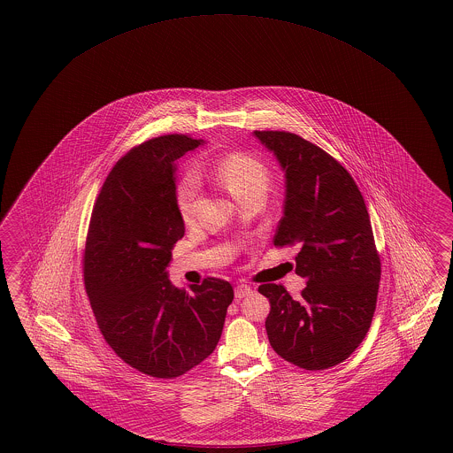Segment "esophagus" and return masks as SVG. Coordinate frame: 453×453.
<instances>
[{
	"instance_id": "1",
	"label": "esophagus",
	"mask_w": 453,
	"mask_h": 453,
	"mask_svg": "<svg viewBox=\"0 0 453 453\" xmlns=\"http://www.w3.org/2000/svg\"><path fill=\"white\" fill-rule=\"evenodd\" d=\"M250 292H252V288H249L247 284H239V286L235 288V290H234L235 299H244Z\"/></svg>"
}]
</instances>
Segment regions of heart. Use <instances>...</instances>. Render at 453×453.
Returning <instances> with one entry per match:
<instances>
[{
	"label": "heart",
	"mask_w": 453,
	"mask_h": 453,
	"mask_svg": "<svg viewBox=\"0 0 453 453\" xmlns=\"http://www.w3.org/2000/svg\"><path fill=\"white\" fill-rule=\"evenodd\" d=\"M216 176L220 184L233 194L237 201L249 194L267 191L269 171L257 157L246 152H231L216 165ZM201 182L196 171H186L176 186V206L184 220H191L199 199Z\"/></svg>",
	"instance_id": "1"
}]
</instances>
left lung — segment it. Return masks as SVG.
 Listing matches in <instances>:
<instances>
[{"label":"left lung","instance_id":"left-lung-1","mask_svg":"<svg viewBox=\"0 0 453 453\" xmlns=\"http://www.w3.org/2000/svg\"><path fill=\"white\" fill-rule=\"evenodd\" d=\"M286 178L284 216L274 246L301 247L299 301L284 286L262 284L275 352L305 371L343 362L364 341L375 312L380 259L356 180L330 154L286 131H254Z\"/></svg>","mask_w":453,"mask_h":453}]
</instances>
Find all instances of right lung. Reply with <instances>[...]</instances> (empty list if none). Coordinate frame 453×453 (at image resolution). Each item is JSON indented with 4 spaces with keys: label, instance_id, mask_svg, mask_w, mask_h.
Segmentation results:
<instances>
[{
    "label": "right lung",
    "instance_id": "obj_1",
    "mask_svg": "<svg viewBox=\"0 0 453 453\" xmlns=\"http://www.w3.org/2000/svg\"><path fill=\"white\" fill-rule=\"evenodd\" d=\"M201 144L167 134L133 148L104 180L86 239L84 284L97 327L127 365L157 379L214 352L234 299L227 280L207 277L184 290L165 271L184 235L176 163Z\"/></svg>",
    "mask_w": 453,
    "mask_h": 453
}]
</instances>
